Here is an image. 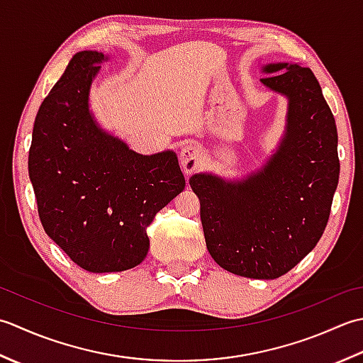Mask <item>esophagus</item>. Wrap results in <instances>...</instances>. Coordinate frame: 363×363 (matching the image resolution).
<instances>
[{
    "mask_svg": "<svg viewBox=\"0 0 363 363\" xmlns=\"http://www.w3.org/2000/svg\"><path fill=\"white\" fill-rule=\"evenodd\" d=\"M180 164L186 175L194 174L202 166V152L194 144H186L180 150Z\"/></svg>",
    "mask_w": 363,
    "mask_h": 363,
    "instance_id": "esophagus-1",
    "label": "esophagus"
}]
</instances>
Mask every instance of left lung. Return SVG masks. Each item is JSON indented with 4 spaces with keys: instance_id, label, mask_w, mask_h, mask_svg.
Wrapping results in <instances>:
<instances>
[{
    "instance_id": "left-lung-1",
    "label": "left lung",
    "mask_w": 363,
    "mask_h": 363,
    "mask_svg": "<svg viewBox=\"0 0 363 363\" xmlns=\"http://www.w3.org/2000/svg\"><path fill=\"white\" fill-rule=\"evenodd\" d=\"M262 70L268 73L262 83L288 99L276 153L242 180L196 174L189 184L201 201L213 260L242 277L277 279L316 246L328 225L340 175L338 136L312 70L288 62Z\"/></svg>"
}]
</instances>
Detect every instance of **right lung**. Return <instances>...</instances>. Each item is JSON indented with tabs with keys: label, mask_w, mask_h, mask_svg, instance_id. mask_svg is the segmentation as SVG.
I'll use <instances>...</instances> for the list:
<instances>
[{
	"label": "right lung",
	"mask_w": 363,
	"mask_h": 363,
	"mask_svg": "<svg viewBox=\"0 0 363 363\" xmlns=\"http://www.w3.org/2000/svg\"><path fill=\"white\" fill-rule=\"evenodd\" d=\"M108 56L79 51L35 116L28 171L47 235L89 272L135 268L149 252L147 227L186 186L172 150L140 155L89 111Z\"/></svg>",
	"instance_id": "add662e5"
}]
</instances>
